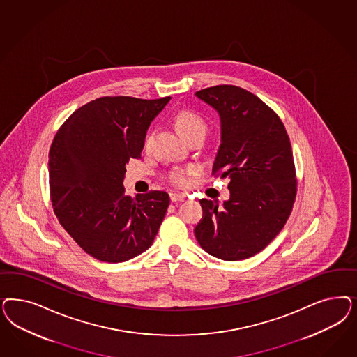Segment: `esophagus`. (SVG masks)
<instances>
[{"mask_svg":"<svg viewBox=\"0 0 357 357\" xmlns=\"http://www.w3.org/2000/svg\"><path fill=\"white\" fill-rule=\"evenodd\" d=\"M169 196H171V201H172V202H183L185 198V197L183 196V195H180V193H171Z\"/></svg>","mask_w":357,"mask_h":357,"instance_id":"34e87169","label":"esophagus"}]
</instances>
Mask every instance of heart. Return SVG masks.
<instances>
[{"instance_id": "heart-1", "label": "heart", "mask_w": 357, "mask_h": 357, "mask_svg": "<svg viewBox=\"0 0 357 357\" xmlns=\"http://www.w3.org/2000/svg\"><path fill=\"white\" fill-rule=\"evenodd\" d=\"M174 123L176 127L178 130V132L186 137L195 131L198 130H206V123L204 121V118L199 114H197L192 110H181L180 113H177L176 115V119H174ZM151 139L152 135L149 134L146 139H144V149L147 150L150 147ZM196 173L195 168H186V169H173L168 174V178L172 184L177 185V186H186V185L190 183V177Z\"/></svg>"}]
</instances>
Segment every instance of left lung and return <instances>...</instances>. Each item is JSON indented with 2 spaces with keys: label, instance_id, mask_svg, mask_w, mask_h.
Wrapping results in <instances>:
<instances>
[{
  "label": "left lung",
  "instance_id": "1",
  "mask_svg": "<svg viewBox=\"0 0 357 357\" xmlns=\"http://www.w3.org/2000/svg\"><path fill=\"white\" fill-rule=\"evenodd\" d=\"M196 96L218 112L220 146L213 174L230 178V199L218 207L202 198L197 242L226 261L260 252L285 226L297 195L288 132L278 115L257 96L217 85Z\"/></svg>",
  "mask_w": 357,
  "mask_h": 357
}]
</instances>
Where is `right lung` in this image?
Masks as SVG:
<instances>
[{
    "label": "right lung",
    "mask_w": 357,
    "mask_h": 357,
    "mask_svg": "<svg viewBox=\"0 0 357 357\" xmlns=\"http://www.w3.org/2000/svg\"><path fill=\"white\" fill-rule=\"evenodd\" d=\"M171 97L118 96L91 101L59 128L48 153L50 195L60 225L97 260L122 263L151 244L169 206L165 192L125 196L130 159Z\"/></svg>",
    "instance_id": "obj_1"
}]
</instances>
